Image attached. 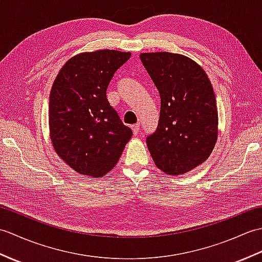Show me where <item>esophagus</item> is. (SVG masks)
Listing matches in <instances>:
<instances>
[{
	"label": "esophagus",
	"instance_id": "obj_1",
	"mask_svg": "<svg viewBox=\"0 0 262 262\" xmlns=\"http://www.w3.org/2000/svg\"><path fill=\"white\" fill-rule=\"evenodd\" d=\"M140 127H141V125H140V124H135V125H133V126H132L133 133H134L135 135H137L138 133H140Z\"/></svg>",
	"mask_w": 262,
	"mask_h": 262
}]
</instances>
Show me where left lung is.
I'll return each instance as SVG.
<instances>
[{
    "label": "left lung",
    "mask_w": 262,
    "mask_h": 262,
    "mask_svg": "<svg viewBox=\"0 0 262 262\" xmlns=\"http://www.w3.org/2000/svg\"><path fill=\"white\" fill-rule=\"evenodd\" d=\"M144 68L161 98L158 128L146 144L155 165L178 176L205 162L219 133L215 93L194 60L168 52L142 53Z\"/></svg>",
    "instance_id": "1"
}]
</instances>
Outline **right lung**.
Masks as SVG:
<instances>
[{"label":"right lung","instance_id":"right-lung-1","mask_svg":"<svg viewBox=\"0 0 262 262\" xmlns=\"http://www.w3.org/2000/svg\"><path fill=\"white\" fill-rule=\"evenodd\" d=\"M130 55L110 49L81 53L53 83L49 135L55 152L77 173L107 174L133 136L107 99L111 79Z\"/></svg>","mask_w":262,"mask_h":262}]
</instances>
